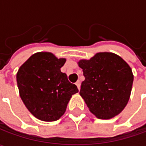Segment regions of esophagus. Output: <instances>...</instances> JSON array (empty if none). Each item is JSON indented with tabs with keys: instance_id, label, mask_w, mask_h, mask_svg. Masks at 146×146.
<instances>
[{
	"instance_id": "esophagus-1",
	"label": "esophagus",
	"mask_w": 146,
	"mask_h": 146,
	"mask_svg": "<svg viewBox=\"0 0 146 146\" xmlns=\"http://www.w3.org/2000/svg\"><path fill=\"white\" fill-rule=\"evenodd\" d=\"M76 86H77V88H78V89L80 90V80H78V81L76 83Z\"/></svg>"
}]
</instances>
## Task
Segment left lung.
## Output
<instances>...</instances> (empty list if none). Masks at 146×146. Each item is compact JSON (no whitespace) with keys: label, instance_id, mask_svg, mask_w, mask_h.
<instances>
[{"label":"left lung","instance_id":"1","mask_svg":"<svg viewBox=\"0 0 146 146\" xmlns=\"http://www.w3.org/2000/svg\"><path fill=\"white\" fill-rule=\"evenodd\" d=\"M84 80L80 94L91 113L108 119L118 115L128 102L133 74L129 65L117 54L98 53L78 62Z\"/></svg>","mask_w":146,"mask_h":146}]
</instances>
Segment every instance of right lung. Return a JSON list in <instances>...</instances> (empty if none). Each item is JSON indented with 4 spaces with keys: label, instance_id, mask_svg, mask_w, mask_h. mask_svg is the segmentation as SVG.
Wrapping results in <instances>:
<instances>
[{
    "label": "right lung",
    "instance_id": "right-lung-1",
    "mask_svg": "<svg viewBox=\"0 0 146 146\" xmlns=\"http://www.w3.org/2000/svg\"><path fill=\"white\" fill-rule=\"evenodd\" d=\"M65 62L66 59L58 58L53 53L40 52L31 55L18 70L20 98L40 120H58L65 113L71 96L79 92L61 71Z\"/></svg>",
    "mask_w": 146,
    "mask_h": 146
}]
</instances>
